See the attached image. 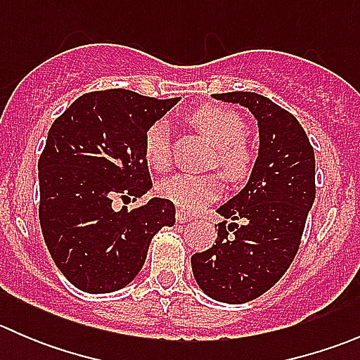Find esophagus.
<instances>
[{
  "label": "esophagus",
  "mask_w": 360,
  "mask_h": 360,
  "mask_svg": "<svg viewBox=\"0 0 360 360\" xmlns=\"http://www.w3.org/2000/svg\"><path fill=\"white\" fill-rule=\"evenodd\" d=\"M176 219H177V223H188V221H191V219H193V217H191L190 214L184 212V210H177Z\"/></svg>",
  "instance_id": "34e87169"
}]
</instances>
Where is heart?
I'll return each instance as SVG.
<instances>
[{"instance_id": "1", "label": "heart", "mask_w": 360, "mask_h": 360, "mask_svg": "<svg viewBox=\"0 0 360 360\" xmlns=\"http://www.w3.org/2000/svg\"><path fill=\"white\" fill-rule=\"evenodd\" d=\"M191 122L217 146L216 162L228 179L240 181L248 177L252 165V151L244 141L245 123L240 116L226 108L203 106L191 115ZM143 155L151 169L165 170L169 167L170 130L167 122L160 120L150 125L144 134ZM221 188V179L214 174L177 172L158 183L160 195L188 212H195L216 200Z\"/></svg>"}]
</instances>
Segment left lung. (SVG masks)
<instances>
[{
	"mask_svg": "<svg viewBox=\"0 0 360 360\" xmlns=\"http://www.w3.org/2000/svg\"><path fill=\"white\" fill-rule=\"evenodd\" d=\"M212 97L250 111L259 146L248 184L217 209L224 221L216 244L193 254L191 268L203 294L240 304L274 288L291 266L315 200V155L300 122L268 97Z\"/></svg>",
	"mask_w": 360,
	"mask_h": 360,
	"instance_id": "8db88e82",
	"label": "left lung"
}]
</instances>
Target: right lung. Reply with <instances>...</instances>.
Masks as SVG:
<instances>
[{
  "instance_id": "obj_1",
  "label": "right lung",
  "mask_w": 360,
  "mask_h": 360,
  "mask_svg": "<svg viewBox=\"0 0 360 360\" xmlns=\"http://www.w3.org/2000/svg\"><path fill=\"white\" fill-rule=\"evenodd\" d=\"M179 97L157 101L130 90L78 97L50 127L38 162L39 224L53 263L79 291L115 292L146 261L151 238L176 223V207L151 198L112 209L151 190L144 134Z\"/></svg>"
}]
</instances>
